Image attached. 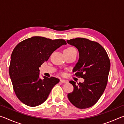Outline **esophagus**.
I'll return each mask as SVG.
<instances>
[{
    "label": "esophagus",
    "instance_id": "esophagus-1",
    "mask_svg": "<svg viewBox=\"0 0 124 124\" xmlns=\"http://www.w3.org/2000/svg\"><path fill=\"white\" fill-rule=\"evenodd\" d=\"M60 81L61 83H64V84H66V83H68V81H66V80H63V79H61L60 80Z\"/></svg>",
    "mask_w": 124,
    "mask_h": 124
}]
</instances>
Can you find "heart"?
<instances>
[{"instance_id": "heart-1", "label": "heart", "mask_w": 124, "mask_h": 124, "mask_svg": "<svg viewBox=\"0 0 124 124\" xmlns=\"http://www.w3.org/2000/svg\"><path fill=\"white\" fill-rule=\"evenodd\" d=\"M68 49H74V47H69Z\"/></svg>"}]
</instances>
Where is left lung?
Here are the masks:
<instances>
[{
  "label": "left lung",
  "instance_id": "1",
  "mask_svg": "<svg viewBox=\"0 0 124 124\" xmlns=\"http://www.w3.org/2000/svg\"><path fill=\"white\" fill-rule=\"evenodd\" d=\"M67 42L79 51V60L73 72L84 79L78 85L74 81H70L74 90L68 94V98L77 108H89L98 101L106 89L110 70L109 58L97 42L82 38L67 40Z\"/></svg>",
  "mask_w": 124,
  "mask_h": 124
}]
</instances>
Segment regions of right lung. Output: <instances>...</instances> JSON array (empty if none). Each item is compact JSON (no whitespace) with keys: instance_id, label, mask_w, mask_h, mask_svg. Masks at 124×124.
<instances>
[{"instance_id":"obj_1","label":"right lung","mask_w":124,"mask_h":124,"mask_svg":"<svg viewBox=\"0 0 124 124\" xmlns=\"http://www.w3.org/2000/svg\"><path fill=\"white\" fill-rule=\"evenodd\" d=\"M66 44L63 39L33 37L21 41L14 48L9 75L16 95L23 103L35 107L47 100L60 80L45 76L43 79H40L39 67L47 61L54 51Z\"/></svg>"}]
</instances>
